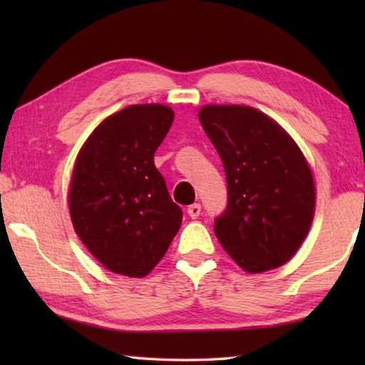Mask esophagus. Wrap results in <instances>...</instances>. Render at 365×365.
Instances as JSON below:
<instances>
[{"label": "esophagus", "mask_w": 365, "mask_h": 365, "mask_svg": "<svg viewBox=\"0 0 365 365\" xmlns=\"http://www.w3.org/2000/svg\"><path fill=\"white\" fill-rule=\"evenodd\" d=\"M188 215L191 219H197L200 217V214H201V205H197V202H195V205H191V206H188Z\"/></svg>", "instance_id": "obj_1"}]
</instances>
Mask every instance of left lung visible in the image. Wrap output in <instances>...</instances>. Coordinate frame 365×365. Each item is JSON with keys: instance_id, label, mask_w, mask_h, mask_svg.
Listing matches in <instances>:
<instances>
[{"instance_id": "1", "label": "left lung", "mask_w": 365, "mask_h": 365, "mask_svg": "<svg viewBox=\"0 0 365 365\" xmlns=\"http://www.w3.org/2000/svg\"><path fill=\"white\" fill-rule=\"evenodd\" d=\"M197 117L227 177L215 237L246 272L280 267L298 251L314 215L316 188L304 156L261 110L212 104Z\"/></svg>"}]
</instances>
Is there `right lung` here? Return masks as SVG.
I'll return each mask as SVG.
<instances>
[{
    "label": "right lung",
    "mask_w": 365,
    "mask_h": 365,
    "mask_svg": "<svg viewBox=\"0 0 365 365\" xmlns=\"http://www.w3.org/2000/svg\"><path fill=\"white\" fill-rule=\"evenodd\" d=\"M172 122L168 106H128L103 120L77 156L72 224L91 255L115 274H150L180 228L182 209L154 165Z\"/></svg>",
    "instance_id": "obj_1"
}]
</instances>
